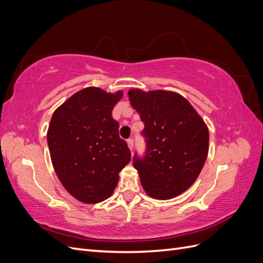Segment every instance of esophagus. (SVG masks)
Returning <instances> with one entry per match:
<instances>
[{
    "label": "esophagus",
    "mask_w": 263,
    "mask_h": 263,
    "mask_svg": "<svg viewBox=\"0 0 263 263\" xmlns=\"http://www.w3.org/2000/svg\"><path fill=\"white\" fill-rule=\"evenodd\" d=\"M127 145H128V148H129L130 150H133V148H134V140H133V139H128V140H127Z\"/></svg>",
    "instance_id": "1"
}]
</instances>
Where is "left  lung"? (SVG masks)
Returning a JSON list of instances; mask_svg holds the SVG:
<instances>
[{
    "instance_id": "obj_1",
    "label": "left lung",
    "mask_w": 263,
    "mask_h": 263,
    "mask_svg": "<svg viewBox=\"0 0 263 263\" xmlns=\"http://www.w3.org/2000/svg\"><path fill=\"white\" fill-rule=\"evenodd\" d=\"M130 105L145 124L146 153L134 156L146 193L169 200L186 191L201 173L210 134L202 117L180 94L169 91L128 92Z\"/></svg>"
}]
</instances>
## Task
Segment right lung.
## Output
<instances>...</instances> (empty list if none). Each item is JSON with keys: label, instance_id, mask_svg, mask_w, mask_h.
I'll use <instances>...</instances> for the list:
<instances>
[{"label": "right lung", "instance_id": "right-lung-1", "mask_svg": "<svg viewBox=\"0 0 263 263\" xmlns=\"http://www.w3.org/2000/svg\"><path fill=\"white\" fill-rule=\"evenodd\" d=\"M123 92L86 87L52 114L47 140L53 169L68 192L87 204L112 195L118 173L130 161L112 112Z\"/></svg>", "mask_w": 263, "mask_h": 263}]
</instances>
